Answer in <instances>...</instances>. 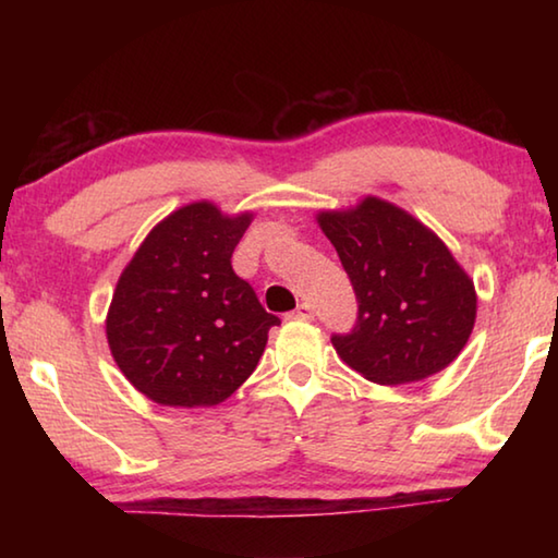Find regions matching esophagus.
<instances>
[{"label":"esophagus","mask_w":558,"mask_h":558,"mask_svg":"<svg viewBox=\"0 0 558 558\" xmlns=\"http://www.w3.org/2000/svg\"><path fill=\"white\" fill-rule=\"evenodd\" d=\"M292 317H295V319H313L315 317L313 305H310V302H300L295 313H292Z\"/></svg>","instance_id":"obj_1"}]
</instances>
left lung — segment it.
I'll use <instances>...</instances> for the list:
<instances>
[{
  "label": "left lung",
  "instance_id": "obj_1",
  "mask_svg": "<svg viewBox=\"0 0 558 558\" xmlns=\"http://www.w3.org/2000/svg\"><path fill=\"white\" fill-rule=\"evenodd\" d=\"M352 280L359 317L335 335L339 359L384 386L428 379L456 362L477 317L475 282L426 223L379 196L317 214Z\"/></svg>",
  "mask_w": 558,
  "mask_h": 558
}]
</instances>
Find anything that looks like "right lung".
<instances>
[{
	"label": "right lung",
	"instance_id": "right-lung-1",
	"mask_svg": "<svg viewBox=\"0 0 558 558\" xmlns=\"http://www.w3.org/2000/svg\"><path fill=\"white\" fill-rule=\"evenodd\" d=\"M253 211L192 202L140 243L112 292L106 337L118 369L159 405L202 409L229 399L258 366L268 329L248 282L231 268Z\"/></svg>",
	"mask_w": 558,
	"mask_h": 558
}]
</instances>
